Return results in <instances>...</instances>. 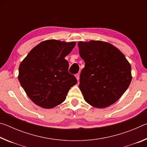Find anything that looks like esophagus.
<instances>
[{
	"instance_id": "obj_1",
	"label": "esophagus",
	"mask_w": 147,
	"mask_h": 147,
	"mask_svg": "<svg viewBox=\"0 0 147 147\" xmlns=\"http://www.w3.org/2000/svg\"><path fill=\"white\" fill-rule=\"evenodd\" d=\"M75 76H76V79H77V80L79 81V79H80V74H76V75H75Z\"/></svg>"
}]
</instances>
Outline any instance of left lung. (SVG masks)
Wrapping results in <instances>:
<instances>
[{
    "label": "left lung",
    "mask_w": 147,
    "mask_h": 147,
    "mask_svg": "<svg viewBox=\"0 0 147 147\" xmlns=\"http://www.w3.org/2000/svg\"><path fill=\"white\" fill-rule=\"evenodd\" d=\"M78 46L85 62L79 84L84 100L100 108L115 103L130 86V64L117 48L107 42L79 41Z\"/></svg>",
    "instance_id": "left-lung-1"
}]
</instances>
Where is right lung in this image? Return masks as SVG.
<instances>
[{
  "label": "right lung",
  "mask_w": 147,
  "mask_h": 147,
  "mask_svg": "<svg viewBox=\"0 0 147 147\" xmlns=\"http://www.w3.org/2000/svg\"><path fill=\"white\" fill-rule=\"evenodd\" d=\"M75 45L55 39L44 41L32 49L20 64L19 82L38 106L48 109L59 105L77 83L76 77L69 73V63L65 59Z\"/></svg>",
  "instance_id": "1"
}]
</instances>
